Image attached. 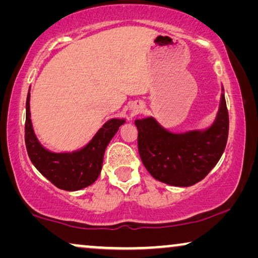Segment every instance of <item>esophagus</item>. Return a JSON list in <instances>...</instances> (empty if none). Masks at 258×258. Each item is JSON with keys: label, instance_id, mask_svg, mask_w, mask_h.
<instances>
[{"label": "esophagus", "instance_id": "esophagus-1", "mask_svg": "<svg viewBox=\"0 0 258 258\" xmlns=\"http://www.w3.org/2000/svg\"><path fill=\"white\" fill-rule=\"evenodd\" d=\"M140 111H141V108H140V107H133V109H132V114H133V115L139 114Z\"/></svg>", "mask_w": 258, "mask_h": 258}]
</instances>
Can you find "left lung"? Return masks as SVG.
I'll return each mask as SVG.
<instances>
[{"instance_id":"8db88e82","label":"left lung","mask_w":258,"mask_h":258,"mask_svg":"<svg viewBox=\"0 0 258 258\" xmlns=\"http://www.w3.org/2000/svg\"><path fill=\"white\" fill-rule=\"evenodd\" d=\"M215 121L206 129L171 133L153 116L136 119L139 153L144 167L157 181L190 186L202 181L223 154L229 133V115L222 87Z\"/></svg>"}]
</instances>
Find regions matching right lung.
<instances>
[{
  "label": "right lung",
  "instance_id": "1",
  "mask_svg": "<svg viewBox=\"0 0 258 258\" xmlns=\"http://www.w3.org/2000/svg\"><path fill=\"white\" fill-rule=\"evenodd\" d=\"M30 88L26 102L24 140L31 163L52 184L67 191L87 188L101 174L105 148L124 118H110L83 148L68 153H55L42 146L35 135L30 118Z\"/></svg>",
  "mask_w": 258,
  "mask_h": 258
}]
</instances>
